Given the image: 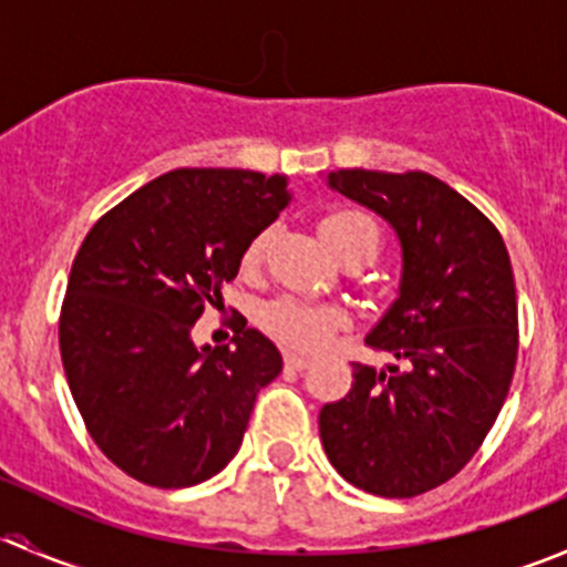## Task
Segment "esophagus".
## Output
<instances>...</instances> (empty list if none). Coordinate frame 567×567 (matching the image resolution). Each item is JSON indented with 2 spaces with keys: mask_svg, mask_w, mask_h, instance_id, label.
<instances>
[{
  "mask_svg": "<svg viewBox=\"0 0 567 567\" xmlns=\"http://www.w3.org/2000/svg\"><path fill=\"white\" fill-rule=\"evenodd\" d=\"M310 359L307 357H299V353H285V368L290 370H307L310 368Z\"/></svg>",
  "mask_w": 567,
  "mask_h": 567,
  "instance_id": "1",
  "label": "esophagus"
}]
</instances>
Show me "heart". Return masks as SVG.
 Wrapping results in <instances>:
<instances>
[{"instance_id":"heart-1","label":"heart","mask_w":567,"mask_h":567,"mask_svg":"<svg viewBox=\"0 0 567 567\" xmlns=\"http://www.w3.org/2000/svg\"><path fill=\"white\" fill-rule=\"evenodd\" d=\"M320 238L323 244L334 251L337 257L348 255V251H362L370 257L379 249V227L370 216L359 214V210H337V214L326 216L320 221ZM268 247V233H260L255 241L249 244L244 251V266L255 268L262 260ZM262 323L271 331L277 340H282L285 346L301 348V351H318L326 342L331 340L340 326H346V316L334 307H318L307 305L301 299H282L271 301L262 312Z\"/></svg>"}]
</instances>
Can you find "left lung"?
<instances>
[{
    "instance_id": "8db88e82",
    "label": "left lung",
    "mask_w": 567,
    "mask_h": 567,
    "mask_svg": "<svg viewBox=\"0 0 567 567\" xmlns=\"http://www.w3.org/2000/svg\"><path fill=\"white\" fill-rule=\"evenodd\" d=\"M326 186L392 227L400 282L368 334L398 364L353 362L351 392L320 409V442L351 485L409 499L455 477L505 405L518 353L511 255L466 197L427 173L337 169Z\"/></svg>"
}]
</instances>
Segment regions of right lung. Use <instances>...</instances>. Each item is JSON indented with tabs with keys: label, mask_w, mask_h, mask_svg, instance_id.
I'll return each instance as SVG.
<instances>
[{
	"label": "right lung",
	"mask_w": 567,
	"mask_h": 567,
	"mask_svg": "<svg viewBox=\"0 0 567 567\" xmlns=\"http://www.w3.org/2000/svg\"><path fill=\"white\" fill-rule=\"evenodd\" d=\"M288 205L285 175L173 169L84 238L60 316L62 368L93 442L128 477L188 488L241 447L282 353L247 320L236 348L197 346L192 329Z\"/></svg>",
	"instance_id": "obj_1"
}]
</instances>
